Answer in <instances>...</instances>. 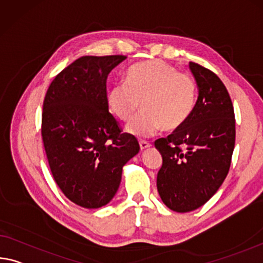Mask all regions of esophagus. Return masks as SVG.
Listing matches in <instances>:
<instances>
[{
	"label": "esophagus",
	"mask_w": 263,
	"mask_h": 263,
	"mask_svg": "<svg viewBox=\"0 0 263 263\" xmlns=\"http://www.w3.org/2000/svg\"><path fill=\"white\" fill-rule=\"evenodd\" d=\"M139 146H140L141 151H145V149H147V148L151 147V144L147 143V141H140Z\"/></svg>",
	"instance_id": "1"
}]
</instances>
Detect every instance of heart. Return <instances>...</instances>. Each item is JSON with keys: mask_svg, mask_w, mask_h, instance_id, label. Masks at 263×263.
<instances>
[{"mask_svg": "<svg viewBox=\"0 0 263 263\" xmlns=\"http://www.w3.org/2000/svg\"><path fill=\"white\" fill-rule=\"evenodd\" d=\"M197 103V83L165 62H141L128 70L125 83H117L107 92L112 114L124 123L127 132L139 139L153 137L159 130L174 132L193 114Z\"/></svg>", "mask_w": 263, "mask_h": 263, "instance_id": "obj_1", "label": "heart"}]
</instances>
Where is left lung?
<instances>
[{"instance_id": "1", "label": "left lung", "mask_w": 263, "mask_h": 263, "mask_svg": "<svg viewBox=\"0 0 263 263\" xmlns=\"http://www.w3.org/2000/svg\"><path fill=\"white\" fill-rule=\"evenodd\" d=\"M199 96L191 118L167 138L154 141L162 166L157 189L170 210L186 213L210 200L231 167L235 145L234 109L214 72L190 62Z\"/></svg>"}]
</instances>
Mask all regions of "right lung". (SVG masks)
Returning <instances> with one entry per match:
<instances>
[{"mask_svg": "<svg viewBox=\"0 0 263 263\" xmlns=\"http://www.w3.org/2000/svg\"><path fill=\"white\" fill-rule=\"evenodd\" d=\"M126 56H83L61 71L45 95L42 139L50 170L64 195L84 208L109 203L123 167L139 152L109 112L106 79Z\"/></svg>", "mask_w": 263, "mask_h": 263, "instance_id": "right-lung-1", "label": "right lung"}]
</instances>
